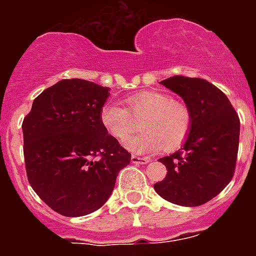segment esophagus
Segmentation results:
<instances>
[{
    "instance_id": "34e87169",
    "label": "esophagus",
    "mask_w": 256,
    "mask_h": 256,
    "mask_svg": "<svg viewBox=\"0 0 256 256\" xmlns=\"http://www.w3.org/2000/svg\"><path fill=\"white\" fill-rule=\"evenodd\" d=\"M130 160H132L133 164H148V162H150L148 158H142V156H137V155H132Z\"/></svg>"
}]
</instances>
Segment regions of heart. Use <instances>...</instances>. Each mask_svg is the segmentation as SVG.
Listing matches in <instances>:
<instances>
[{
  "label": "heart",
  "mask_w": 256,
  "mask_h": 256,
  "mask_svg": "<svg viewBox=\"0 0 256 256\" xmlns=\"http://www.w3.org/2000/svg\"><path fill=\"white\" fill-rule=\"evenodd\" d=\"M128 110L108 102L101 108L100 120L108 134L118 141L124 140L141 120L142 132L124 142L133 152L142 154L162 148L165 152L180 148L192 126V114L183 101L168 94L141 91L126 98Z\"/></svg>",
  "instance_id": "b5f03b06"
}]
</instances>
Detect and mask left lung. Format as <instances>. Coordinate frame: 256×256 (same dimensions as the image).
Returning <instances> with one entry per match:
<instances>
[{
  "label": "left lung",
  "mask_w": 256,
  "mask_h": 256,
  "mask_svg": "<svg viewBox=\"0 0 256 256\" xmlns=\"http://www.w3.org/2000/svg\"><path fill=\"white\" fill-rule=\"evenodd\" d=\"M162 86L183 98L192 126L178 151L159 159L166 177L155 191L173 204L198 206L216 198L234 178L240 141V119L228 97L201 78L176 76Z\"/></svg>",
  "instance_id": "1"
}]
</instances>
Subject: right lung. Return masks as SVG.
Wrapping results in <instances>:
<instances>
[{
	"mask_svg": "<svg viewBox=\"0 0 256 256\" xmlns=\"http://www.w3.org/2000/svg\"><path fill=\"white\" fill-rule=\"evenodd\" d=\"M108 91L84 79H62L36 97L22 120L26 177L61 216L100 209L130 162V154L101 124Z\"/></svg>",
	"mask_w": 256,
	"mask_h": 256,
	"instance_id": "obj_1",
	"label": "right lung"
}]
</instances>
